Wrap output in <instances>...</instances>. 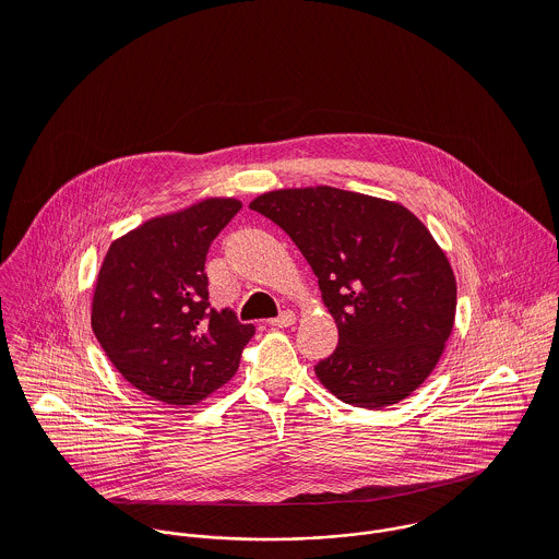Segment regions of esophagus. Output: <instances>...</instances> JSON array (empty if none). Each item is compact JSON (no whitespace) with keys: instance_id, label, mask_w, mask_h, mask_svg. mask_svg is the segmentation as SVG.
<instances>
[{"instance_id":"34e87169","label":"esophagus","mask_w":559,"mask_h":559,"mask_svg":"<svg viewBox=\"0 0 559 559\" xmlns=\"http://www.w3.org/2000/svg\"><path fill=\"white\" fill-rule=\"evenodd\" d=\"M295 320H297V317H295V312H282L277 319L269 320V324L271 326H277V329H284V326H293L295 324Z\"/></svg>"}]
</instances>
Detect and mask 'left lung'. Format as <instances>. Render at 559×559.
Listing matches in <instances>:
<instances>
[{"label":"left lung","instance_id":"left-lung-1","mask_svg":"<svg viewBox=\"0 0 559 559\" xmlns=\"http://www.w3.org/2000/svg\"><path fill=\"white\" fill-rule=\"evenodd\" d=\"M249 209L295 240L319 277L340 335L314 366L320 383L361 408L411 396L456 314V280L428 228L402 204L335 187L269 191Z\"/></svg>","mask_w":559,"mask_h":559}]
</instances>
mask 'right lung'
I'll list each match as a JSON object with an SVG mask.
<instances>
[{
    "label": "right lung",
    "instance_id": "1",
    "mask_svg": "<svg viewBox=\"0 0 559 559\" xmlns=\"http://www.w3.org/2000/svg\"><path fill=\"white\" fill-rule=\"evenodd\" d=\"M239 211L235 198H209L109 245L94 286L92 331L114 368L153 400L195 404L239 370L255 326L211 308L204 273L211 242Z\"/></svg>",
    "mask_w": 559,
    "mask_h": 559
}]
</instances>
